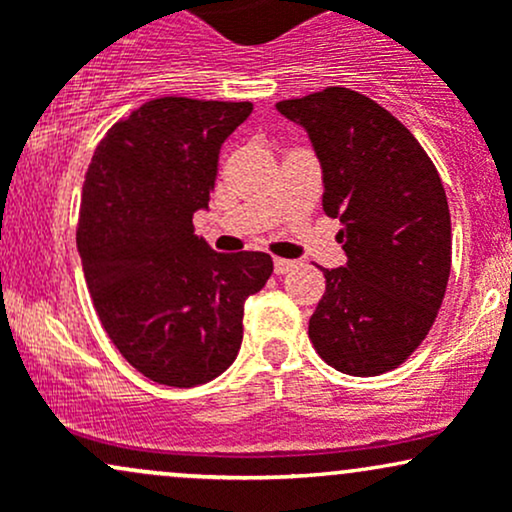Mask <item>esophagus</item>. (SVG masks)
<instances>
[{
    "label": "esophagus",
    "instance_id": "34e87169",
    "mask_svg": "<svg viewBox=\"0 0 512 512\" xmlns=\"http://www.w3.org/2000/svg\"><path fill=\"white\" fill-rule=\"evenodd\" d=\"M298 267V262H293V260H281V257H276L274 260V272L276 274H289L291 269H296Z\"/></svg>",
    "mask_w": 512,
    "mask_h": 512
}]
</instances>
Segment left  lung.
Returning a JSON list of instances; mask_svg holds the SVG:
<instances>
[{
    "label": "left lung",
    "mask_w": 512,
    "mask_h": 512,
    "mask_svg": "<svg viewBox=\"0 0 512 512\" xmlns=\"http://www.w3.org/2000/svg\"><path fill=\"white\" fill-rule=\"evenodd\" d=\"M308 132L322 166V209L339 219L346 264L322 269L310 317L315 351L346 375L402 366L436 322L450 276L443 182L395 115L351 88L276 103Z\"/></svg>",
    "instance_id": "obj_1"
}]
</instances>
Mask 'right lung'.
<instances>
[{
  "label": "right lung",
  "mask_w": 512,
  "mask_h": 512,
  "mask_svg": "<svg viewBox=\"0 0 512 512\" xmlns=\"http://www.w3.org/2000/svg\"><path fill=\"white\" fill-rule=\"evenodd\" d=\"M252 103L166 96L115 122L81 192L88 291L129 366L158 385L209 383L236 361L243 305L274 272L267 252H216L195 236L219 151Z\"/></svg>",
  "instance_id": "right-lung-1"
}]
</instances>
